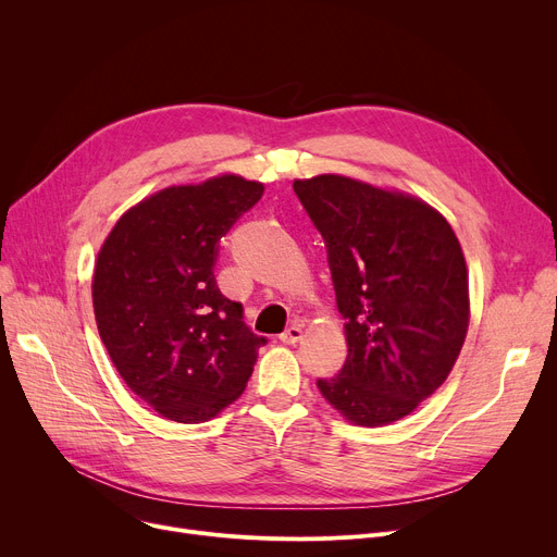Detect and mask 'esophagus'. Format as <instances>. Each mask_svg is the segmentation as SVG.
<instances>
[{
    "label": "esophagus",
    "mask_w": 557,
    "mask_h": 557,
    "mask_svg": "<svg viewBox=\"0 0 557 557\" xmlns=\"http://www.w3.org/2000/svg\"><path fill=\"white\" fill-rule=\"evenodd\" d=\"M300 338H302V327H300V325H290V327H286V330L280 334V341L286 343V345H294V343H298Z\"/></svg>",
    "instance_id": "obj_1"
}]
</instances>
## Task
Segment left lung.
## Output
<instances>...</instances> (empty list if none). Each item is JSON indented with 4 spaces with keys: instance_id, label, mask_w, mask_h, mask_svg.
<instances>
[{
    "instance_id": "obj_1",
    "label": "left lung",
    "mask_w": 557,
    "mask_h": 557,
    "mask_svg": "<svg viewBox=\"0 0 557 557\" xmlns=\"http://www.w3.org/2000/svg\"><path fill=\"white\" fill-rule=\"evenodd\" d=\"M323 234L347 359L315 386L361 426L401 420L443 386L470 323L467 267L451 225L426 202L345 175L296 181Z\"/></svg>"
}]
</instances>
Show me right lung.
<instances>
[{
    "label": "right lung",
    "mask_w": 557,
    "mask_h": 557,
    "mask_svg": "<svg viewBox=\"0 0 557 557\" xmlns=\"http://www.w3.org/2000/svg\"><path fill=\"white\" fill-rule=\"evenodd\" d=\"M261 194L239 175L162 189L116 221L99 252L101 341L126 386L166 420L214 418L244 393L267 345L214 277L221 239Z\"/></svg>",
    "instance_id": "add662e5"
}]
</instances>
